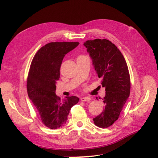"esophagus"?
Listing matches in <instances>:
<instances>
[{"label": "esophagus", "instance_id": "1", "mask_svg": "<svg viewBox=\"0 0 158 158\" xmlns=\"http://www.w3.org/2000/svg\"><path fill=\"white\" fill-rule=\"evenodd\" d=\"M91 100V98H89V97L87 96V97H82L81 98V100L83 102H85V101H89V100Z\"/></svg>", "mask_w": 158, "mask_h": 158}]
</instances>
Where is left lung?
I'll return each instance as SVG.
<instances>
[{"mask_svg": "<svg viewBox=\"0 0 158 158\" xmlns=\"http://www.w3.org/2000/svg\"><path fill=\"white\" fill-rule=\"evenodd\" d=\"M83 45L106 91L102 99L105 109L93 119L94 122L100 127H108L118 119L130 96L128 68L122 53L109 40L96 39L87 41Z\"/></svg>", "mask_w": 158, "mask_h": 158, "instance_id": "obj_1", "label": "left lung"}]
</instances>
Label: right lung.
<instances>
[{"label": "right lung", "mask_w": 158, "mask_h": 158, "mask_svg": "<svg viewBox=\"0 0 158 158\" xmlns=\"http://www.w3.org/2000/svg\"><path fill=\"white\" fill-rule=\"evenodd\" d=\"M79 44L78 42L48 43L39 50L32 61L27 80L28 95L43 123L50 129L64 126L70 109L79 100L75 96L61 100L56 94L64 57Z\"/></svg>", "instance_id": "obj_1"}]
</instances>
